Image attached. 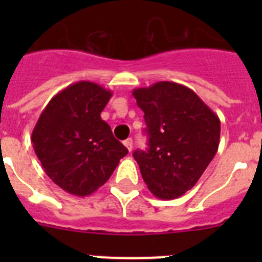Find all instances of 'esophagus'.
<instances>
[{"mask_svg":"<svg viewBox=\"0 0 262 262\" xmlns=\"http://www.w3.org/2000/svg\"><path fill=\"white\" fill-rule=\"evenodd\" d=\"M123 144L126 145V148H127V149H128V151L131 152V149H133V139H131V138H128V139H127V140H124V142H123Z\"/></svg>","mask_w":262,"mask_h":262,"instance_id":"esophagus-1","label":"esophagus"}]
</instances>
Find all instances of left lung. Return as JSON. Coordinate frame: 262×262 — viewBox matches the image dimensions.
<instances>
[{
  "label": "left lung",
  "mask_w": 262,
  "mask_h": 262,
  "mask_svg": "<svg viewBox=\"0 0 262 262\" xmlns=\"http://www.w3.org/2000/svg\"><path fill=\"white\" fill-rule=\"evenodd\" d=\"M133 96L147 124V151L134 152L143 180L157 198L184 195L216 154L221 120L193 90L170 81L134 89Z\"/></svg>",
  "instance_id": "left-lung-1"
}]
</instances>
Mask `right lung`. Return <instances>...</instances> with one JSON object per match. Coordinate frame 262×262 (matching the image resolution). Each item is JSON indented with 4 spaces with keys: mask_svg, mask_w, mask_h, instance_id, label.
<instances>
[{
    "mask_svg": "<svg viewBox=\"0 0 262 262\" xmlns=\"http://www.w3.org/2000/svg\"><path fill=\"white\" fill-rule=\"evenodd\" d=\"M111 96L101 85L78 81L51 99L34 127V151L48 177L67 193H94L128 154L101 118Z\"/></svg>",
    "mask_w": 262,
    "mask_h": 262,
    "instance_id": "right-lung-1",
    "label": "right lung"
}]
</instances>
